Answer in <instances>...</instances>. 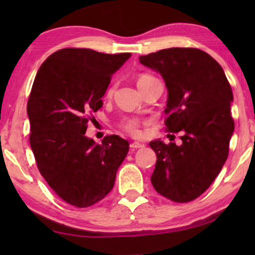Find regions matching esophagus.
<instances>
[{
	"instance_id": "esophagus-1",
	"label": "esophagus",
	"mask_w": 255,
	"mask_h": 255,
	"mask_svg": "<svg viewBox=\"0 0 255 255\" xmlns=\"http://www.w3.org/2000/svg\"><path fill=\"white\" fill-rule=\"evenodd\" d=\"M131 149H137V148H141L144 147V144H141V142H138V141H133L132 144L130 145Z\"/></svg>"
}]
</instances>
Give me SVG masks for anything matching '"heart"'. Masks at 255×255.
<instances>
[{"label": "heart", "mask_w": 255, "mask_h": 255, "mask_svg": "<svg viewBox=\"0 0 255 255\" xmlns=\"http://www.w3.org/2000/svg\"><path fill=\"white\" fill-rule=\"evenodd\" d=\"M149 76L151 75H147V74L140 75L139 76L137 83L142 81V80L149 78ZM110 93H111V90H110ZM122 125H123V128H125V130H127L131 135H133V137H139V135H141L140 123H139V121L135 120V118H128V120H125Z\"/></svg>", "instance_id": "heart-1"}]
</instances>
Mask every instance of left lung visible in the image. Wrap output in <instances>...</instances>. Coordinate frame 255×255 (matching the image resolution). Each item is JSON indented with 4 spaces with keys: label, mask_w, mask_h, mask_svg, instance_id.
<instances>
[{
    "label": "left lung",
    "mask_w": 255,
    "mask_h": 255,
    "mask_svg": "<svg viewBox=\"0 0 255 255\" xmlns=\"http://www.w3.org/2000/svg\"><path fill=\"white\" fill-rule=\"evenodd\" d=\"M139 62L162 76L167 130L182 132L181 145L149 142L156 154L151 182L169 200L190 202L210 187L228 159L235 131L231 86L221 65L197 48H165Z\"/></svg>",
    "instance_id": "obj_1"
}]
</instances>
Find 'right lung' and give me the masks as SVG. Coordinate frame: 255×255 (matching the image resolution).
Returning <instances> with one entry per match:
<instances>
[{
    "label": "right lung",
    "instance_id": "right-lung-1",
    "mask_svg": "<svg viewBox=\"0 0 255 255\" xmlns=\"http://www.w3.org/2000/svg\"><path fill=\"white\" fill-rule=\"evenodd\" d=\"M131 53L106 54L89 48H62L40 66L27 101L30 145L38 169L67 203L87 208L114 188L128 142L116 134L99 145L86 135L90 113Z\"/></svg>",
    "mask_w": 255,
    "mask_h": 255
}]
</instances>
